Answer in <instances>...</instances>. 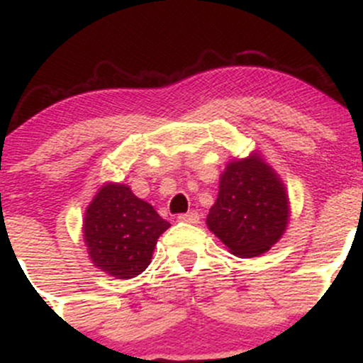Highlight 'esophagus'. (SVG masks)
I'll return each instance as SVG.
<instances>
[{
	"label": "esophagus",
	"instance_id": "obj_1",
	"mask_svg": "<svg viewBox=\"0 0 363 363\" xmlns=\"http://www.w3.org/2000/svg\"><path fill=\"white\" fill-rule=\"evenodd\" d=\"M179 222H186V223H198L199 222V215L196 211H187V213H181L177 216Z\"/></svg>",
	"mask_w": 363,
	"mask_h": 363
}]
</instances>
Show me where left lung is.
I'll list each match as a JSON object with an SVG mask.
<instances>
[{
	"label": "left lung",
	"instance_id": "1",
	"mask_svg": "<svg viewBox=\"0 0 363 363\" xmlns=\"http://www.w3.org/2000/svg\"><path fill=\"white\" fill-rule=\"evenodd\" d=\"M286 222L289 198L269 165L254 155L227 165L206 223L230 252L259 256L278 242Z\"/></svg>",
	"mask_w": 363,
	"mask_h": 363
}]
</instances>
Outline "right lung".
I'll return each mask as SVG.
<instances>
[{"label":"right lung","mask_w":363,"mask_h":363,"mask_svg":"<svg viewBox=\"0 0 363 363\" xmlns=\"http://www.w3.org/2000/svg\"><path fill=\"white\" fill-rule=\"evenodd\" d=\"M170 227L128 186H104L90 203L83 223L89 254L97 268L119 280L147 269L157 239Z\"/></svg>","instance_id":"right-lung-1"}]
</instances>
